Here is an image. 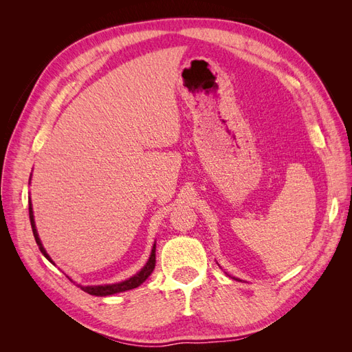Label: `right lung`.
<instances>
[{
	"label": "right lung",
	"mask_w": 352,
	"mask_h": 352,
	"mask_svg": "<svg viewBox=\"0 0 352 352\" xmlns=\"http://www.w3.org/2000/svg\"><path fill=\"white\" fill-rule=\"evenodd\" d=\"M29 219H30L32 232H34V236H35V241H36V243H38V247H39L41 252L45 255V258H47L48 261H51L52 264H54V261L51 260V257L47 254L45 248L42 247V243H41V239H39V235H38V230H36V226H35L34 210H32L30 198H29ZM154 267H155V243H154V247H153V250H151L150 260L146 261V264L141 269V272H138L135 276H132V278H129L127 280H123V282H119V283H111V285H97V286H80V285H78V286H80V289L85 291V292H88L89 295H95V296H109V295H113V294H119V292H124V291H129V289H135V287L142 285L148 278H150V274L153 273Z\"/></svg>",
	"instance_id": "right-lung-1"
}]
</instances>
